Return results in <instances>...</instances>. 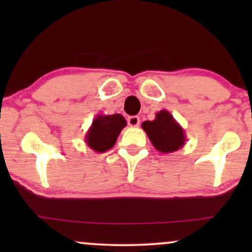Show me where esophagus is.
I'll list each match as a JSON object with an SVG mask.
<instances>
[{"instance_id": "obj_1", "label": "esophagus", "mask_w": 252, "mask_h": 252, "mask_svg": "<svg viewBox=\"0 0 252 252\" xmlns=\"http://www.w3.org/2000/svg\"><path fill=\"white\" fill-rule=\"evenodd\" d=\"M127 123L130 127H137L140 125V118L137 116H130L127 118Z\"/></svg>"}]
</instances>
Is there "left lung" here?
<instances>
[{
    "label": "left lung",
    "mask_w": 252,
    "mask_h": 252,
    "mask_svg": "<svg viewBox=\"0 0 252 252\" xmlns=\"http://www.w3.org/2000/svg\"><path fill=\"white\" fill-rule=\"evenodd\" d=\"M141 126L155 149L160 153H174L185 146V130L167 110H160L154 120H146Z\"/></svg>",
    "instance_id": "left-lung-1"
}]
</instances>
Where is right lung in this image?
Returning <instances> with one entry per match:
<instances>
[{
	"mask_svg": "<svg viewBox=\"0 0 252 252\" xmlns=\"http://www.w3.org/2000/svg\"><path fill=\"white\" fill-rule=\"evenodd\" d=\"M127 125L126 119L119 113L97 115L93 120L85 136V142L96 153H104L116 144L120 132Z\"/></svg>",
	"mask_w": 252,
	"mask_h": 252,
	"instance_id": "obj_1",
	"label": "right lung"
}]
</instances>
